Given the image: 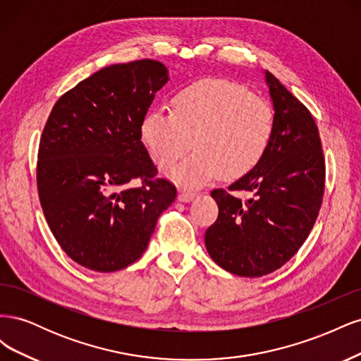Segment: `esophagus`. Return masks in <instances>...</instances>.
Wrapping results in <instances>:
<instances>
[{
    "label": "esophagus",
    "mask_w": 361,
    "mask_h": 361,
    "mask_svg": "<svg viewBox=\"0 0 361 361\" xmlns=\"http://www.w3.org/2000/svg\"><path fill=\"white\" fill-rule=\"evenodd\" d=\"M195 197V192L194 191H190V190H180L179 191V195H178V199L180 200V202H190V200H192Z\"/></svg>",
    "instance_id": "1"
}]
</instances>
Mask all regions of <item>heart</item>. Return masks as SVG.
Instances as JSON below:
<instances>
[{
    "mask_svg": "<svg viewBox=\"0 0 361 361\" xmlns=\"http://www.w3.org/2000/svg\"><path fill=\"white\" fill-rule=\"evenodd\" d=\"M141 140L161 169L176 162L191 145L195 149L170 174L174 180L199 187L221 171L239 178L264 158L274 134L271 105L243 85L206 80L173 96L171 111H149L140 126Z\"/></svg>",
    "mask_w": 361,
    "mask_h": 361,
    "instance_id": "b5f03b06",
    "label": "heart"
}]
</instances>
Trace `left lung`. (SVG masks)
I'll use <instances>...</instances> for the list:
<instances>
[{
  "label": "left lung",
  "instance_id": "8db88e82",
  "mask_svg": "<svg viewBox=\"0 0 361 361\" xmlns=\"http://www.w3.org/2000/svg\"><path fill=\"white\" fill-rule=\"evenodd\" d=\"M274 105V134L264 158L228 190L211 192L216 221L204 233L216 265L241 277L281 268L307 239L325 187V159L310 111L274 75L265 72ZM231 190H247L245 202Z\"/></svg>",
  "mask_w": 361,
  "mask_h": 361
}]
</instances>
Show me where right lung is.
<instances>
[{
	"label": "right lung",
	"mask_w": 361,
	"mask_h": 361,
	"mask_svg": "<svg viewBox=\"0 0 361 361\" xmlns=\"http://www.w3.org/2000/svg\"><path fill=\"white\" fill-rule=\"evenodd\" d=\"M167 81L155 60L113 64L64 93L47 120L39 199L54 238L81 267L113 272L134 264L176 199V187L157 178L140 133Z\"/></svg>",
	"instance_id": "obj_1"
}]
</instances>
